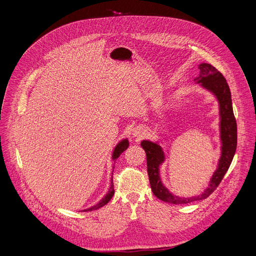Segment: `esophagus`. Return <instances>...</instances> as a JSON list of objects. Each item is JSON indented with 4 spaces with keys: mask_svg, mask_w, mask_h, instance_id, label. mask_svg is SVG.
Here are the masks:
<instances>
[{
    "mask_svg": "<svg viewBox=\"0 0 256 256\" xmlns=\"http://www.w3.org/2000/svg\"><path fill=\"white\" fill-rule=\"evenodd\" d=\"M144 128L142 126H136L134 128H132V136H136V138H142L144 134Z\"/></svg>",
    "mask_w": 256,
    "mask_h": 256,
    "instance_id": "obj_1",
    "label": "esophagus"
}]
</instances>
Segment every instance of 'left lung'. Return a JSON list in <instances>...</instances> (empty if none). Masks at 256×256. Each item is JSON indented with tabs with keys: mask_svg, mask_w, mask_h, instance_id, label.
I'll return each instance as SVG.
<instances>
[{
	"mask_svg": "<svg viewBox=\"0 0 256 256\" xmlns=\"http://www.w3.org/2000/svg\"><path fill=\"white\" fill-rule=\"evenodd\" d=\"M200 74L194 81L196 84L212 93L218 103V116H220V140H221V156L218 162V167L212 175L208 188L198 196L190 198H181L173 194L162 182L160 175V167L165 162V153L159 144V140H142V148L147 155L148 175L153 194L159 200L174 204H190L192 202L206 198L220 184L224 175L228 171L230 164L236 152L237 147V124L233 112L231 92L224 76L214 66L208 62L198 64Z\"/></svg>",
	"mask_w": 256,
	"mask_h": 256,
	"instance_id": "left-lung-1",
	"label": "left lung"
}]
</instances>
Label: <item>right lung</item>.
<instances>
[{
	"instance_id": "add662e5",
	"label": "right lung",
	"mask_w": 256,
	"mask_h": 256,
	"mask_svg": "<svg viewBox=\"0 0 256 256\" xmlns=\"http://www.w3.org/2000/svg\"><path fill=\"white\" fill-rule=\"evenodd\" d=\"M128 144H130V142H128V138H122V140H120V142L116 144V146L114 151H112V160L114 163L116 162L118 158L122 155V153H124V152L128 148ZM112 168H114V166ZM112 174H114V171H112ZM110 184H110V188H109V190H108V192L104 196V198H102L96 204H94V206H90V208H88L82 210L81 212H91V210H98V208H100L101 206H105L109 200H110L112 198L114 194V178H112V179H110Z\"/></svg>"
}]
</instances>
